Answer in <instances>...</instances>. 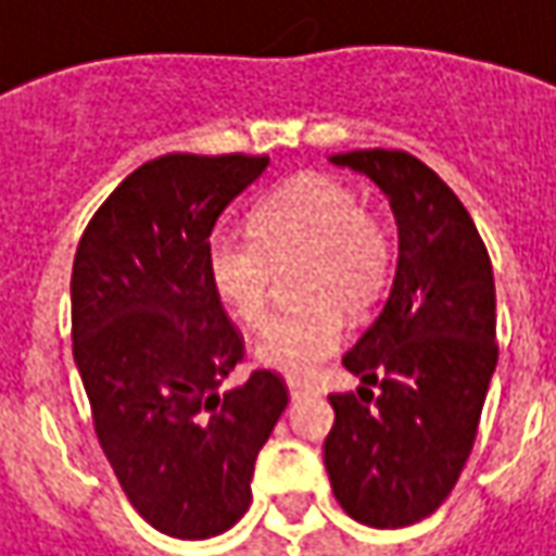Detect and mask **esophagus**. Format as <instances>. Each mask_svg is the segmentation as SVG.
Wrapping results in <instances>:
<instances>
[{
	"instance_id": "34e87169",
	"label": "esophagus",
	"mask_w": 556,
	"mask_h": 556,
	"mask_svg": "<svg viewBox=\"0 0 556 556\" xmlns=\"http://www.w3.org/2000/svg\"><path fill=\"white\" fill-rule=\"evenodd\" d=\"M308 393H314L311 383H305V380H289V396H292V400H302V396H308Z\"/></svg>"
}]
</instances>
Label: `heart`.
I'll list each match as a JSON object with an SVG mask.
<instances>
[{"instance_id": "obj_1", "label": "heart", "mask_w": 556, "mask_h": 556, "mask_svg": "<svg viewBox=\"0 0 556 556\" xmlns=\"http://www.w3.org/2000/svg\"><path fill=\"white\" fill-rule=\"evenodd\" d=\"M308 257L305 308L279 314L254 345V358L286 377H311L343 345V311L375 302L390 279L387 232L343 181L299 176L254 211V236L219 229L207 242V277L223 305L248 327L270 314L274 267Z\"/></svg>"}]
</instances>
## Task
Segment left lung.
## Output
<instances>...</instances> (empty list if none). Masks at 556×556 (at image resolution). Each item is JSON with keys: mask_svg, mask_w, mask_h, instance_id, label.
Instances as JSON below:
<instances>
[{"mask_svg": "<svg viewBox=\"0 0 556 556\" xmlns=\"http://www.w3.org/2000/svg\"><path fill=\"white\" fill-rule=\"evenodd\" d=\"M330 163L387 194L400 257L375 324L343 355L362 387L330 396L324 466L352 519L403 529L450 497L472 453L497 368L494 270L469 211L412 153L352 150Z\"/></svg>", "mask_w": 556, "mask_h": 556, "instance_id": "1", "label": "left lung"}]
</instances>
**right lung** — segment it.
I'll return each mask as SVG.
<instances>
[{
    "label": "right lung",
    "mask_w": 556,
    "mask_h": 556,
    "mask_svg": "<svg viewBox=\"0 0 556 556\" xmlns=\"http://www.w3.org/2000/svg\"><path fill=\"white\" fill-rule=\"evenodd\" d=\"M270 156L166 153L135 169L93 213L72 270V340L93 428L131 506L169 539L232 529L286 387L242 358L207 277L219 213Z\"/></svg>",
    "instance_id": "obj_1"
}]
</instances>
